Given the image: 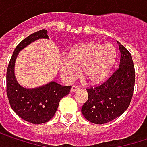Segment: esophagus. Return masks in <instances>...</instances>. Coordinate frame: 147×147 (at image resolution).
Segmentation results:
<instances>
[{
	"label": "esophagus",
	"instance_id": "esophagus-1",
	"mask_svg": "<svg viewBox=\"0 0 147 147\" xmlns=\"http://www.w3.org/2000/svg\"><path fill=\"white\" fill-rule=\"evenodd\" d=\"M79 89H80V87H76V86H73V87H71V92H75L78 91Z\"/></svg>",
	"mask_w": 147,
	"mask_h": 147
}]
</instances>
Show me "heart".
<instances>
[{
    "instance_id": "b5f03b06",
    "label": "heart",
    "mask_w": 147,
    "mask_h": 147,
    "mask_svg": "<svg viewBox=\"0 0 147 147\" xmlns=\"http://www.w3.org/2000/svg\"><path fill=\"white\" fill-rule=\"evenodd\" d=\"M117 58V50L111 44L87 42L70 49L59 60V71L65 82L79 75L90 84L102 82L111 71Z\"/></svg>"
}]
</instances>
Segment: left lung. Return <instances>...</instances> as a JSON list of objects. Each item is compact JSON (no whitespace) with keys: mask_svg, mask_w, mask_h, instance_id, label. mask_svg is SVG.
<instances>
[{"mask_svg":"<svg viewBox=\"0 0 147 147\" xmlns=\"http://www.w3.org/2000/svg\"><path fill=\"white\" fill-rule=\"evenodd\" d=\"M120 51L119 67L103 83L87 88L88 99L82 113L88 121L102 125L124 113L132 99L135 87V66L130 53L118 42Z\"/></svg>","mask_w":147,"mask_h":147,"instance_id":"left-lung-1","label":"left lung"}]
</instances>
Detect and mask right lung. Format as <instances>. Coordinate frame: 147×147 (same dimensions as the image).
Masks as SVG:
<instances>
[{
	"label": "right lung",
	"instance_id": "1",
	"mask_svg": "<svg viewBox=\"0 0 147 147\" xmlns=\"http://www.w3.org/2000/svg\"><path fill=\"white\" fill-rule=\"evenodd\" d=\"M39 38H49L47 30L38 31L21 41L12 54L7 71V94L11 109L22 119L34 125L50 120L57 110L60 99L68 95L71 88V86L50 82L39 87L28 89L18 82L14 74L18 55L22 49Z\"/></svg>",
	"mask_w": 147,
	"mask_h": 147
}]
</instances>
